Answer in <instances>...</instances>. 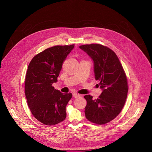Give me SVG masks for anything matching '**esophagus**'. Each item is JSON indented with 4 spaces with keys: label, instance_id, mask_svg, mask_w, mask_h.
<instances>
[{
    "label": "esophagus",
    "instance_id": "obj_1",
    "mask_svg": "<svg viewBox=\"0 0 152 152\" xmlns=\"http://www.w3.org/2000/svg\"><path fill=\"white\" fill-rule=\"evenodd\" d=\"M72 96L74 98H78V97H80V94H76V93H74L72 94Z\"/></svg>",
    "mask_w": 152,
    "mask_h": 152
}]
</instances>
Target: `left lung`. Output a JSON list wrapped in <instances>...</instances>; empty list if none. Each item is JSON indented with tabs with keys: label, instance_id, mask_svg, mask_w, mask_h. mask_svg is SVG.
<instances>
[{
	"label": "left lung",
	"instance_id": "8db88e82",
	"mask_svg": "<svg viewBox=\"0 0 152 152\" xmlns=\"http://www.w3.org/2000/svg\"><path fill=\"white\" fill-rule=\"evenodd\" d=\"M94 62L96 80L102 92L99 98L84 96L87 101L86 117L94 124L102 125L115 119L123 108L128 91L127 78L116 54L107 47L91 44L79 47Z\"/></svg>",
	"mask_w": 152,
	"mask_h": 152
}]
</instances>
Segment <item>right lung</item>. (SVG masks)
Here are the masks:
<instances>
[{
	"label": "right lung",
	"mask_w": 152,
	"mask_h": 152,
	"mask_svg": "<svg viewBox=\"0 0 152 152\" xmlns=\"http://www.w3.org/2000/svg\"><path fill=\"white\" fill-rule=\"evenodd\" d=\"M74 45H56L35 56L28 66L25 95L34 118L46 125H54L66 118V106L72 94L52 86L57 81L63 64Z\"/></svg>",
	"instance_id": "obj_1"
}]
</instances>
